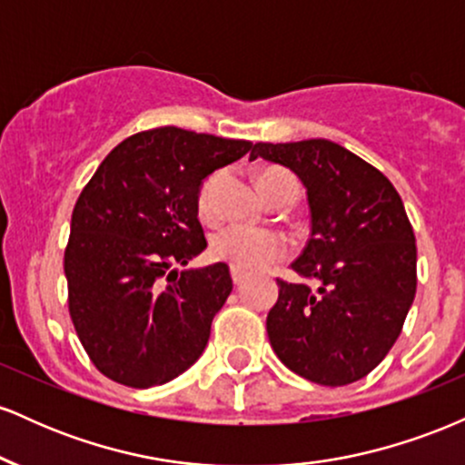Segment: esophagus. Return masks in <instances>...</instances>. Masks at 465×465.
Listing matches in <instances>:
<instances>
[{
	"label": "esophagus",
	"instance_id": "obj_1",
	"mask_svg": "<svg viewBox=\"0 0 465 465\" xmlns=\"http://www.w3.org/2000/svg\"><path fill=\"white\" fill-rule=\"evenodd\" d=\"M232 280H233V284L240 286L244 282V273H240L238 269H232Z\"/></svg>",
	"mask_w": 465,
	"mask_h": 465
}]
</instances>
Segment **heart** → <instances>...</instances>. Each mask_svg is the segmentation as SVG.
<instances>
[{
	"mask_svg": "<svg viewBox=\"0 0 465 465\" xmlns=\"http://www.w3.org/2000/svg\"><path fill=\"white\" fill-rule=\"evenodd\" d=\"M214 185L216 177L203 185L199 196V207L203 216H212L214 212ZM260 192L271 201L282 192L291 190L297 194V183L291 173L282 168H266L258 177ZM288 253V244L284 236L269 229H255L247 225H227L212 238V255L221 262L232 266V269L242 271V273H255L264 266L277 262Z\"/></svg>",
	"mask_w": 465,
	"mask_h": 465,
	"instance_id": "obj_1",
	"label": "heart"
}]
</instances>
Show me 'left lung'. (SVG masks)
Instances as JSON below:
<instances>
[{
  "mask_svg": "<svg viewBox=\"0 0 465 465\" xmlns=\"http://www.w3.org/2000/svg\"><path fill=\"white\" fill-rule=\"evenodd\" d=\"M306 188L311 238L292 271L277 280L266 317L271 348L291 371L325 387L361 381L402 332L418 286V249L402 199L381 170L330 140L255 143Z\"/></svg>",
  "mask_w": 465,
  "mask_h": 465,
  "instance_id": "obj_1",
  "label": "left lung"
}]
</instances>
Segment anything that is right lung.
<instances>
[{"label":"right lung","instance_id":"add662e5","mask_svg":"<svg viewBox=\"0 0 465 465\" xmlns=\"http://www.w3.org/2000/svg\"><path fill=\"white\" fill-rule=\"evenodd\" d=\"M249 151L247 140L159 126L117 143L80 192L65 249L69 317L106 378L148 389L199 361L232 275L225 262L174 266L207 247L203 179Z\"/></svg>","mask_w":465,"mask_h":465}]
</instances>
